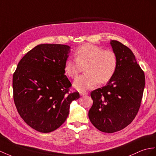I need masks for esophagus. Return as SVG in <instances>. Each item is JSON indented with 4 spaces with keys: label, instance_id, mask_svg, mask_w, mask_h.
<instances>
[{
    "label": "esophagus",
    "instance_id": "esophagus-1",
    "mask_svg": "<svg viewBox=\"0 0 156 156\" xmlns=\"http://www.w3.org/2000/svg\"><path fill=\"white\" fill-rule=\"evenodd\" d=\"M88 94V92H87V91H81V92H80V94L81 95H86V94Z\"/></svg>",
    "mask_w": 156,
    "mask_h": 156
}]
</instances>
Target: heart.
<instances>
[{
  "instance_id": "b5f03b06",
  "label": "heart",
  "mask_w": 156,
  "mask_h": 156,
  "mask_svg": "<svg viewBox=\"0 0 156 156\" xmlns=\"http://www.w3.org/2000/svg\"><path fill=\"white\" fill-rule=\"evenodd\" d=\"M75 59L67 58L64 70L69 77L74 79L84 67L85 74L75 79L73 86L79 91H84L111 80L117 67V57L111 49H103L93 44H85L75 51Z\"/></svg>"
}]
</instances>
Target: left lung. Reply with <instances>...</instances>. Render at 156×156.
Masks as SVG:
<instances>
[{
	"label": "left lung",
	"instance_id": "8db88e82",
	"mask_svg": "<svg viewBox=\"0 0 156 156\" xmlns=\"http://www.w3.org/2000/svg\"><path fill=\"white\" fill-rule=\"evenodd\" d=\"M117 57V67L107 85L93 90L89 118L101 132L113 133L130 124L138 114L144 87V72L130 48L119 41H111Z\"/></svg>",
	"mask_w": 156,
	"mask_h": 156
}]
</instances>
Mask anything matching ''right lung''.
I'll return each instance as SVG.
<instances>
[{"label": "right lung", "mask_w": 156, "mask_h": 156, "mask_svg": "<svg viewBox=\"0 0 156 156\" xmlns=\"http://www.w3.org/2000/svg\"><path fill=\"white\" fill-rule=\"evenodd\" d=\"M70 47L40 44L19 62L13 74V98L19 115L34 130L48 133L64 123L71 102L80 97L70 93L64 66Z\"/></svg>", "instance_id": "add662e5"}]
</instances>
